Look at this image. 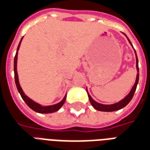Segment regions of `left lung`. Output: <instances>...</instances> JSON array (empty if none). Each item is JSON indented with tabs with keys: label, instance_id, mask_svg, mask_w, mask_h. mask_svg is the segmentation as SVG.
Returning <instances> with one entry per match:
<instances>
[{
	"label": "left lung",
	"instance_id": "1",
	"mask_svg": "<svg viewBox=\"0 0 150 150\" xmlns=\"http://www.w3.org/2000/svg\"><path fill=\"white\" fill-rule=\"evenodd\" d=\"M126 36V35H125ZM126 38H128V37L126 36ZM128 41L129 42V43L131 44V46H132V43L131 42L129 41V39L128 38ZM133 48V47H132ZM136 54V67H137V77H136V81L134 83V84L132 86V89L130 90V91L129 92V94L127 95L126 96H125L124 99H122L121 100H120L119 102L117 103H115V104H100L98 103L96 101H95L91 96H90V94L88 93V88H86V91L88 92V98H89V100L91 102V105L93 106L95 109H96L98 111H101V112H114V111H117L119 109H121L124 107H125L127 104H129V102L131 101V100L133 97V95L135 93L136 89H137V83H138L139 81V68H138V59H137V53L134 50Z\"/></svg>",
	"mask_w": 150,
	"mask_h": 150
}]
</instances>
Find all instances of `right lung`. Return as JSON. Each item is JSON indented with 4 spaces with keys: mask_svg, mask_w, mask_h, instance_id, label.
I'll list each match as a JSON object with an SVG mask.
<instances>
[{
    "mask_svg": "<svg viewBox=\"0 0 150 150\" xmlns=\"http://www.w3.org/2000/svg\"><path fill=\"white\" fill-rule=\"evenodd\" d=\"M23 38V37H22ZM22 38L20 41V43L18 46V50H17V53H16V55L14 57V79H15V83H16V86H17V88H18V92L21 95V98L23 99V100L25 102V104H27L29 107L32 110H34V112L38 113H52L54 112H57L58 110H59L61 107H62L63 104L65 103L66 98H67V94L65 95V96L63 97L62 100L59 102L58 104H53V105H47V106H43V105H41L40 104L37 103L34 101L32 99H30V97H28L25 94V92L22 90L21 85L19 83V79H18V71H17V62H18V50H19V48H20V46H21V42L22 41Z\"/></svg>",
    "mask_w": 150,
    "mask_h": 150,
    "instance_id": "1",
    "label": "right lung"
}]
</instances>
